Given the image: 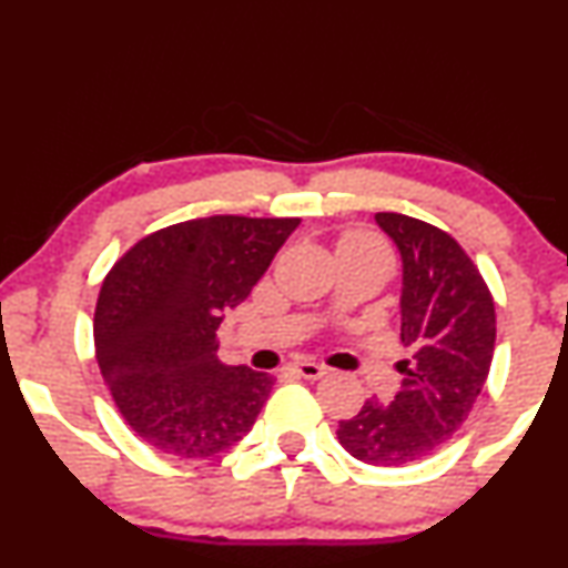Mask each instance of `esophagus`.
Segmentation results:
<instances>
[{
    "label": "esophagus",
    "mask_w": 568,
    "mask_h": 568,
    "mask_svg": "<svg viewBox=\"0 0 568 568\" xmlns=\"http://www.w3.org/2000/svg\"><path fill=\"white\" fill-rule=\"evenodd\" d=\"M288 371L296 373L298 378H306V381H317L327 373L323 365H317V362H296V365H291Z\"/></svg>",
    "instance_id": "1"
}]
</instances>
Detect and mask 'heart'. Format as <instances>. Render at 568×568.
Segmentation results:
<instances>
[{"label": "heart", "instance_id": "heart-1", "mask_svg": "<svg viewBox=\"0 0 568 568\" xmlns=\"http://www.w3.org/2000/svg\"><path fill=\"white\" fill-rule=\"evenodd\" d=\"M341 245H362V248H378L384 251V245L375 241L373 235H367V232H349V235L341 241Z\"/></svg>", "mask_w": 568, "mask_h": 568}]
</instances>
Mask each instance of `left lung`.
I'll return each instance as SVG.
<instances>
[{"label":"left lung","mask_w":568,"mask_h":568,"mask_svg":"<svg viewBox=\"0 0 568 568\" xmlns=\"http://www.w3.org/2000/svg\"><path fill=\"white\" fill-rule=\"evenodd\" d=\"M381 230L402 254V392L367 399L338 423V442L367 466H407L453 439L487 384L495 354V302L479 266L449 232L381 211Z\"/></svg>","instance_id":"1"}]
</instances>
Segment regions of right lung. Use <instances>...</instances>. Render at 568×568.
Segmentation results:
<instances>
[{
  "mask_svg": "<svg viewBox=\"0 0 568 568\" xmlns=\"http://www.w3.org/2000/svg\"><path fill=\"white\" fill-rule=\"evenodd\" d=\"M296 216H206L136 241L94 310V357L126 426L174 457H214L262 413L275 378L222 365V312L248 298Z\"/></svg>",
  "mask_w": 568,
  "mask_h": 568,
  "instance_id": "obj_1",
  "label": "right lung"
}]
</instances>
